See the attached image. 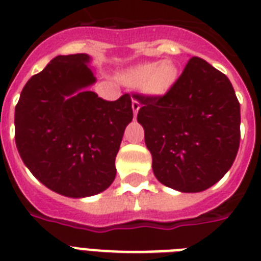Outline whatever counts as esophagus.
<instances>
[{
	"label": "esophagus",
	"instance_id": "1",
	"mask_svg": "<svg viewBox=\"0 0 261 261\" xmlns=\"http://www.w3.org/2000/svg\"><path fill=\"white\" fill-rule=\"evenodd\" d=\"M131 107H133V112H134V116H137L139 108H141V102H139L138 100H137V98H133Z\"/></svg>",
	"mask_w": 261,
	"mask_h": 261
}]
</instances>
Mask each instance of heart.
Masks as SVG:
<instances>
[{
	"label": "heart",
	"instance_id": "heart-1",
	"mask_svg": "<svg viewBox=\"0 0 261 261\" xmlns=\"http://www.w3.org/2000/svg\"><path fill=\"white\" fill-rule=\"evenodd\" d=\"M122 79L130 85H142L149 94L160 96L173 87L177 79V70L168 61L145 62L128 67L123 71Z\"/></svg>",
	"mask_w": 261,
	"mask_h": 261
}]
</instances>
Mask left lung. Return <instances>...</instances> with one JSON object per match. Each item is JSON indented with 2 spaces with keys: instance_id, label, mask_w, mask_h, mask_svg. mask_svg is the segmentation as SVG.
Wrapping results in <instances>:
<instances>
[{
  "instance_id": "obj_1",
  "label": "left lung",
  "mask_w": 261,
  "mask_h": 261,
  "mask_svg": "<svg viewBox=\"0 0 261 261\" xmlns=\"http://www.w3.org/2000/svg\"><path fill=\"white\" fill-rule=\"evenodd\" d=\"M137 120L161 184L200 192L219 181L240 146V102L226 75L194 57L164 96L134 94Z\"/></svg>"
}]
</instances>
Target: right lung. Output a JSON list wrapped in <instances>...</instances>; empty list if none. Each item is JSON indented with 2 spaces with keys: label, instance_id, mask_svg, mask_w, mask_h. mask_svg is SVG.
<instances>
[{
  "label": "right lung",
  "instance_id": "right-lung-1",
  "mask_svg": "<svg viewBox=\"0 0 261 261\" xmlns=\"http://www.w3.org/2000/svg\"><path fill=\"white\" fill-rule=\"evenodd\" d=\"M88 54L58 55L28 80L14 111V139L22 163L47 188L69 198L106 191L133 120L130 94L107 101Z\"/></svg>",
  "mask_w": 261,
  "mask_h": 261
}]
</instances>
